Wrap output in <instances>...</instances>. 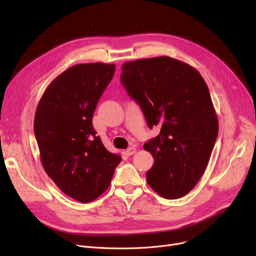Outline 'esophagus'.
Wrapping results in <instances>:
<instances>
[{"label":"esophagus","instance_id":"34e87169","mask_svg":"<svg viewBox=\"0 0 256 256\" xmlns=\"http://www.w3.org/2000/svg\"><path fill=\"white\" fill-rule=\"evenodd\" d=\"M136 152H137L136 147L130 146V147H128V148L126 150V154H128V156H132V154H136Z\"/></svg>","mask_w":256,"mask_h":256}]
</instances>
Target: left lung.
<instances>
[{
    "label": "left lung",
    "mask_w": 256,
    "mask_h": 256,
    "mask_svg": "<svg viewBox=\"0 0 256 256\" xmlns=\"http://www.w3.org/2000/svg\"><path fill=\"white\" fill-rule=\"evenodd\" d=\"M121 70L150 128H160L143 146L154 158L146 180L162 197L180 198L202 176L218 136L208 85L194 67L166 56L126 62Z\"/></svg>",
    "instance_id": "obj_1"
}]
</instances>
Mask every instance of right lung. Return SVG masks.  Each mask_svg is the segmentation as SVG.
Listing matches in <instances>:
<instances>
[{
	"instance_id": "add662e5",
	"label": "right lung",
	"mask_w": 256,
	"mask_h": 256,
	"mask_svg": "<svg viewBox=\"0 0 256 256\" xmlns=\"http://www.w3.org/2000/svg\"><path fill=\"white\" fill-rule=\"evenodd\" d=\"M115 64H76L46 89L34 119L40 160L66 195L87 204L109 188L121 156L106 150L92 124Z\"/></svg>"
}]
</instances>
